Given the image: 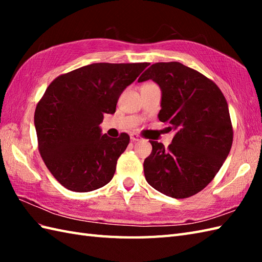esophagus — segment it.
<instances>
[{
    "label": "esophagus",
    "instance_id": "obj_1",
    "mask_svg": "<svg viewBox=\"0 0 262 262\" xmlns=\"http://www.w3.org/2000/svg\"><path fill=\"white\" fill-rule=\"evenodd\" d=\"M130 140L133 142H138V141L142 140V137L138 135V134H135V133H133V134H130Z\"/></svg>",
    "mask_w": 262,
    "mask_h": 262
}]
</instances>
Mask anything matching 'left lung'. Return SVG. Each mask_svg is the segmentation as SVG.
<instances>
[{
	"label": "left lung",
	"mask_w": 262,
	"mask_h": 262,
	"mask_svg": "<svg viewBox=\"0 0 262 262\" xmlns=\"http://www.w3.org/2000/svg\"><path fill=\"white\" fill-rule=\"evenodd\" d=\"M152 80L162 91L159 119L176 130L172 143L149 141L144 161L149 186L182 199L202 191L214 179L230 153L233 127L221 89L208 77L179 62L155 63L138 82Z\"/></svg>",
	"instance_id": "obj_1"
}]
</instances>
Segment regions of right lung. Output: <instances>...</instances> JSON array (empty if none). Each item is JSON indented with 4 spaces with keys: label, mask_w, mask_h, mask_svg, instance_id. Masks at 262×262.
<instances>
[{
    "label": "right lung",
    "mask_w": 262,
    "mask_h": 262,
    "mask_svg": "<svg viewBox=\"0 0 262 262\" xmlns=\"http://www.w3.org/2000/svg\"><path fill=\"white\" fill-rule=\"evenodd\" d=\"M148 63H94L57 76L35 111L38 149L60 185L89 192L113 179L129 136L101 135L104 114H115L125 89Z\"/></svg>",
    "instance_id": "obj_1"
}]
</instances>
